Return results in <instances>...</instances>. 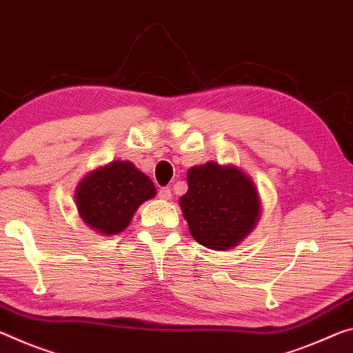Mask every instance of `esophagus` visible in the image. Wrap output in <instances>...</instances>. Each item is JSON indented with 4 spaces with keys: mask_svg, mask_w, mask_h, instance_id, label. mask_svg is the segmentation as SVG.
I'll return each instance as SVG.
<instances>
[{
    "mask_svg": "<svg viewBox=\"0 0 353 353\" xmlns=\"http://www.w3.org/2000/svg\"><path fill=\"white\" fill-rule=\"evenodd\" d=\"M171 196H172V192H171L170 187H163V188L159 190V198L160 199L168 201V199H171Z\"/></svg>",
    "mask_w": 353,
    "mask_h": 353,
    "instance_id": "34e87169",
    "label": "esophagus"
}]
</instances>
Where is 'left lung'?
I'll return each mask as SVG.
<instances>
[{
    "instance_id": "obj_1",
    "label": "left lung",
    "mask_w": 353,
    "mask_h": 353,
    "mask_svg": "<svg viewBox=\"0 0 353 353\" xmlns=\"http://www.w3.org/2000/svg\"><path fill=\"white\" fill-rule=\"evenodd\" d=\"M181 209L190 234L205 248L225 251L253 231L261 215V199L250 176L237 166L214 161L193 166Z\"/></svg>"
}]
</instances>
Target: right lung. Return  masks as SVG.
I'll return each mask as SVG.
<instances>
[{
	"mask_svg": "<svg viewBox=\"0 0 353 353\" xmlns=\"http://www.w3.org/2000/svg\"><path fill=\"white\" fill-rule=\"evenodd\" d=\"M150 179L132 161H111L78 183L77 209L86 225L105 236H114L130 225L137 209L155 196Z\"/></svg>",
	"mask_w": 353,
	"mask_h": 353,
	"instance_id": "obj_1",
	"label": "right lung"
}]
</instances>
